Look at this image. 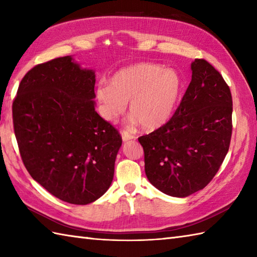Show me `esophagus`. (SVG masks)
I'll list each match as a JSON object with an SVG mask.
<instances>
[{
	"mask_svg": "<svg viewBox=\"0 0 257 257\" xmlns=\"http://www.w3.org/2000/svg\"><path fill=\"white\" fill-rule=\"evenodd\" d=\"M121 138H122V141H128V140L134 139L135 137L133 135H130L128 132H121Z\"/></svg>",
	"mask_w": 257,
	"mask_h": 257,
	"instance_id": "obj_1",
	"label": "esophagus"
}]
</instances>
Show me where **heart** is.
Returning a JSON list of instances; mask_svg holds the SVG:
<instances>
[{
	"instance_id": "b5f03b06",
	"label": "heart",
	"mask_w": 257,
	"mask_h": 257,
	"mask_svg": "<svg viewBox=\"0 0 257 257\" xmlns=\"http://www.w3.org/2000/svg\"><path fill=\"white\" fill-rule=\"evenodd\" d=\"M181 89V77L174 69L140 63L118 70L111 84L98 83L95 94L98 111L107 121L121 116L130 100L132 121L154 130L170 119Z\"/></svg>"
}]
</instances>
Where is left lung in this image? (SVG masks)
Returning a JSON list of instances; mask_svg holds the SVG:
<instances>
[{
    "mask_svg": "<svg viewBox=\"0 0 257 257\" xmlns=\"http://www.w3.org/2000/svg\"><path fill=\"white\" fill-rule=\"evenodd\" d=\"M191 70V83L172 118L138 139L150 183L176 198L209 184L224 160L232 136L230 87L204 59H194Z\"/></svg>",
    "mask_w": 257,
    "mask_h": 257,
    "instance_id": "left-lung-1",
    "label": "left lung"
}]
</instances>
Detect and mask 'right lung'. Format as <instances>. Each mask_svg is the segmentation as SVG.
<instances>
[{
  "instance_id": "1",
  "label": "right lung",
  "mask_w": 257,
  "mask_h": 257,
  "mask_svg": "<svg viewBox=\"0 0 257 257\" xmlns=\"http://www.w3.org/2000/svg\"><path fill=\"white\" fill-rule=\"evenodd\" d=\"M96 75L72 56L36 65L13 101L20 154L31 177L59 200L85 205L110 187L122 140L95 110Z\"/></svg>"
}]
</instances>
